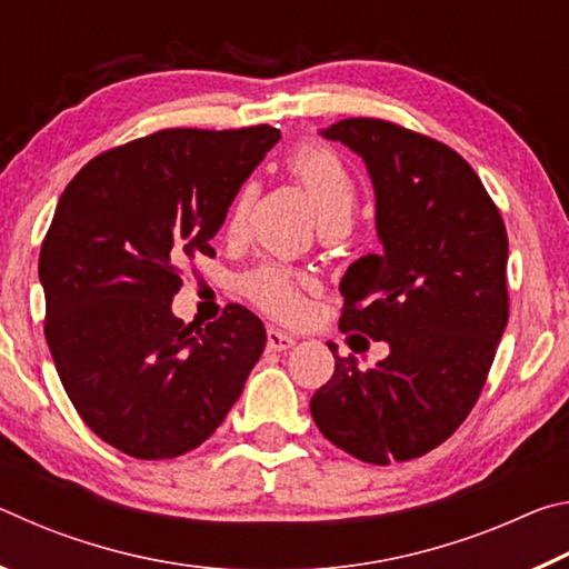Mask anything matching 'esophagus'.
I'll list each match as a JSON object with an SVG mask.
<instances>
[{"label": "esophagus", "instance_id": "34e87169", "mask_svg": "<svg viewBox=\"0 0 569 569\" xmlns=\"http://www.w3.org/2000/svg\"><path fill=\"white\" fill-rule=\"evenodd\" d=\"M266 341H268V349H271V351H288V349H293V346H296V336L286 333L281 329H268Z\"/></svg>", "mask_w": 569, "mask_h": 569}]
</instances>
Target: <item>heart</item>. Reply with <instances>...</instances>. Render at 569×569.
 Wrapping results in <instances>:
<instances>
[{
	"label": "heart",
	"mask_w": 569,
	"mask_h": 569,
	"mask_svg": "<svg viewBox=\"0 0 569 569\" xmlns=\"http://www.w3.org/2000/svg\"><path fill=\"white\" fill-rule=\"evenodd\" d=\"M286 168L301 182L313 198L316 210L323 226H349V220L359 203V188L346 162L326 146H301L286 160ZM256 182H246L236 192L233 203L226 216V236L238 240L246 233L250 210L256 203ZM303 278L283 263H261L243 278V291L258 308L276 319H301L306 313Z\"/></svg>",
	"instance_id": "1"
}]
</instances>
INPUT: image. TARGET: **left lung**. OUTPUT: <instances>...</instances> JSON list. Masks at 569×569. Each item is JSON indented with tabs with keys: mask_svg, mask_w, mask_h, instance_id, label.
I'll return each mask as SVG.
<instances>
[{
	"mask_svg": "<svg viewBox=\"0 0 569 569\" xmlns=\"http://www.w3.org/2000/svg\"><path fill=\"white\" fill-rule=\"evenodd\" d=\"M321 134L366 162L383 246L341 278L339 329L349 341H387L389 356L361 371L329 343L336 369L313 393L311 417L331 445L369 465L417 459L455 435L492 369L509 319L505 220L445 142L377 118Z\"/></svg>",
	"mask_w": 569,
	"mask_h": 569,
	"instance_id": "1",
	"label": "left lung"
}]
</instances>
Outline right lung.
Listing matches in <instances>:
<instances>
[{"label": "right lung", "mask_w": 569, "mask_h": 569, "mask_svg": "<svg viewBox=\"0 0 569 569\" xmlns=\"http://www.w3.org/2000/svg\"><path fill=\"white\" fill-rule=\"evenodd\" d=\"M281 132L172 128L92 158L40 250L44 336L82 421L134 459H172L213 435L266 349L230 303L192 329L172 316L180 266L216 256L236 192Z\"/></svg>", "instance_id": "add662e5"}]
</instances>
